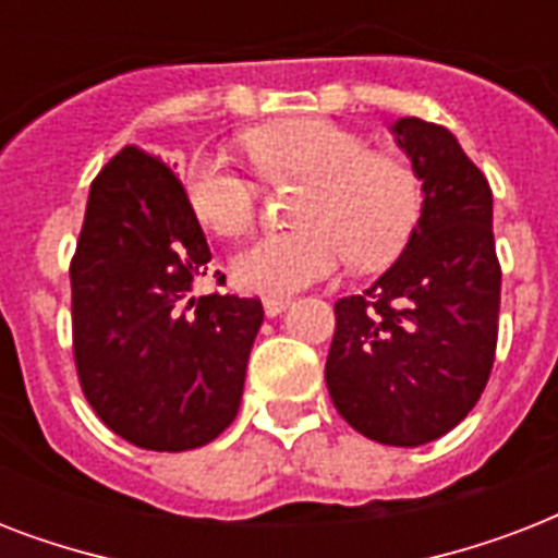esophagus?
Returning <instances> with one entry per match:
<instances>
[{
	"label": "esophagus",
	"mask_w": 558,
	"mask_h": 558,
	"mask_svg": "<svg viewBox=\"0 0 558 558\" xmlns=\"http://www.w3.org/2000/svg\"><path fill=\"white\" fill-rule=\"evenodd\" d=\"M292 304V298L280 295V298H263V313L269 318H278L280 313H287V306Z\"/></svg>",
	"instance_id": "esophagus-1"
}]
</instances>
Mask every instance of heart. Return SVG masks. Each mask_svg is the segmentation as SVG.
Wrapping results in <instances>:
<instances>
[{"instance_id": "b5f03b06", "label": "heart", "mask_w": 558, "mask_h": 558, "mask_svg": "<svg viewBox=\"0 0 558 558\" xmlns=\"http://www.w3.org/2000/svg\"><path fill=\"white\" fill-rule=\"evenodd\" d=\"M245 150L266 179L306 182L295 208L301 228L263 234L231 260L245 292L280 298L330 278L341 263L381 266L405 245L420 214L414 173L327 118H289L260 126ZM193 217L217 234H240L257 210V185L226 159L199 153L185 170Z\"/></svg>"}]
</instances>
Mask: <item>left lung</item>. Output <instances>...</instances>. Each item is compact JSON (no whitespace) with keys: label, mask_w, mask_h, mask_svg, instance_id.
Masks as SVG:
<instances>
[{"label":"left lung","mask_w":558,"mask_h":558,"mask_svg":"<svg viewBox=\"0 0 558 558\" xmlns=\"http://www.w3.org/2000/svg\"><path fill=\"white\" fill-rule=\"evenodd\" d=\"M420 179L408 243L362 295L336 301L332 405L367 440L425 446L475 408L493 371L501 306L493 191L446 126L390 124Z\"/></svg>","instance_id":"8db88e82"}]
</instances>
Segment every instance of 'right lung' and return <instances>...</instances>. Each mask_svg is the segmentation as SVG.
<instances>
[{"mask_svg":"<svg viewBox=\"0 0 558 558\" xmlns=\"http://www.w3.org/2000/svg\"><path fill=\"white\" fill-rule=\"evenodd\" d=\"M208 260L185 187L161 159L124 147L92 182L69 275L83 393L138 449H199L240 411L263 306L193 298Z\"/></svg>","mask_w":558,"mask_h":558,"instance_id":"obj_1","label":"right lung"}]
</instances>
